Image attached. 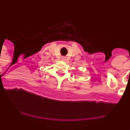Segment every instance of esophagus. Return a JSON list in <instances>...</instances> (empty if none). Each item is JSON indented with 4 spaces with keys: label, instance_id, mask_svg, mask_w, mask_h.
<instances>
[{
    "label": "esophagus",
    "instance_id": "1",
    "mask_svg": "<svg viewBox=\"0 0 130 130\" xmlns=\"http://www.w3.org/2000/svg\"><path fill=\"white\" fill-rule=\"evenodd\" d=\"M62 59L63 60H66V57H62Z\"/></svg>",
    "mask_w": 130,
    "mask_h": 130
}]
</instances>
